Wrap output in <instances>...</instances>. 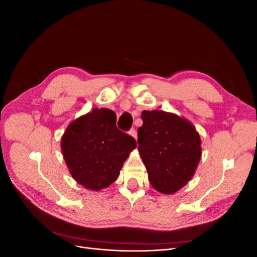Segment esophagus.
Wrapping results in <instances>:
<instances>
[{"label": "esophagus", "mask_w": 257, "mask_h": 257, "mask_svg": "<svg viewBox=\"0 0 257 257\" xmlns=\"http://www.w3.org/2000/svg\"><path fill=\"white\" fill-rule=\"evenodd\" d=\"M130 135H131V136H133L135 139H137V132H136V130L132 128V130L130 131Z\"/></svg>", "instance_id": "esophagus-1"}]
</instances>
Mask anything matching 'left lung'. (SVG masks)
Here are the masks:
<instances>
[{"instance_id": "obj_1", "label": "left lung", "mask_w": 257, "mask_h": 257, "mask_svg": "<svg viewBox=\"0 0 257 257\" xmlns=\"http://www.w3.org/2000/svg\"><path fill=\"white\" fill-rule=\"evenodd\" d=\"M138 128V151L153 188L173 194L191 180L201 155L195 127L163 110H144Z\"/></svg>"}]
</instances>
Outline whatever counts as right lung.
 Returning a JSON list of instances; mask_svg holds the SVG:
<instances>
[{"label": "right lung", "mask_w": 257, "mask_h": 257, "mask_svg": "<svg viewBox=\"0 0 257 257\" xmlns=\"http://www.w3.org/2000/svg\"><path fill=\"white\" fill-rule=\"evenodd\" d=\"M114 111L100 108L67 126L61 148L66 165L79 184L99 191L113 183L136 141L115 125Z\"/></svg>", "instance_id": "1"}]
</instances>
